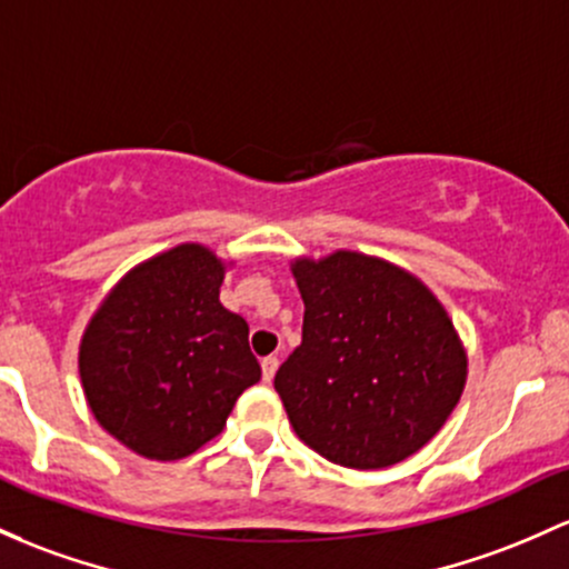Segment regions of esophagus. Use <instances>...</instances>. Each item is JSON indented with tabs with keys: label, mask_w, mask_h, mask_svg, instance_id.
I'll return each mask as SVG.
<instances>
[{
	"label": "esophagus",
	"mask_w": 569,
	"mask_h": 569,
	"mask_svg": "<svg viewBox=\"0 0 569 569\" xmlns=\"http://www.w3.org/2000/svg\"><path fill=\"white\" fill-rule=\"evenodd\" d=\"M274 372H278V356H264V359H261V378L270 383Z\"/></svg>",
	"instance_id": "1"
}]
</instances>
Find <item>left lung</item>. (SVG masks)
Masks as SVG:
<instances>
[{"label":"left lung","mask_w":569,"mask_h":569,"mask_svg":"<svg viewBox=\"0 0 569 569\" xmlns=\"http://www.w3.org/2000/svg\"><path fill=\"white\" fill-rule=\"evenodd\" d=\"M302 346L274 391L305 446L351 470L408 459L440 432L467 380L446 308L416 274L356 251L291 264Z\"/></svg>","instance_id":"obj_1"}]
</instances>
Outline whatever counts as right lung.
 I'll use <instances>...</instances> for the list:
<instances>
[{
    "mask_svg": "<svg viewBox=\"0 0 569 569\" xmlns=\"http://www.w3.org/2000/svg\"><path fill=\"white\" fill-rule=\"evenodd\" d=\"M227 264L183 242L116 283L80 340V383L104 432L146 459L174 461L227 427L259 383L246 318L221 305Z\"/></svg>",
    "mask_w": 569,
    "mask_h": 569,
    "instance_id": "add662e5",
    "label": "right lung"
}]
</instances>
